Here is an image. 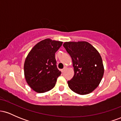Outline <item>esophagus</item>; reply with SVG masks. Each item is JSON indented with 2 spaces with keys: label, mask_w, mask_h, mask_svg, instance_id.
<instances>
[{
  "label": "esophagus",
  "mask_w": 121,
  "mask_h": 121,
  "mask_svg": "<svg viewBox=\"0 0 121 121\" xmlns=\"http://www.w3.org/2000/svg\"><path fill=\"white\" fill-rule=\"evenodd\" d=\"M66 67H64V68L62 69V70H61V72H64L65 71V70H66Z\"/></svg>",
  "instance_id": "obj_1"
}]
</instances>
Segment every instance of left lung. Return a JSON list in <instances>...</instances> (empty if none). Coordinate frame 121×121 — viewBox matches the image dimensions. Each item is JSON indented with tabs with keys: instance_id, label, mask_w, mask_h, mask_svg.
I'll return each instance as SVG.
<instances>
[{
	"instance_id": "8db88e82",
	"label": "left lung",
	"mask_w": 121,
	"mask_h": 121,
	"mask_svg": "<svg viewBox=\"0 0 121 121\" xmlns=\"http://www.w3.org/2000/svg\"><path fill=\"white\" fill-rule=\"evenodd\" d=\"M63 46L71 57L74 76L68 81L69 88L80 95L89 94L100 84L104 73L102 57L86 41H69Z\"/></svg>"
}]
</instances>
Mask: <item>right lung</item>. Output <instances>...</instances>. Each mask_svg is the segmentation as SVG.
Returning a JSON list of instances; mask_svg holds the SVG:
<instances>
[{
    "instance_id": "1",
    "label": "right lung",
    "mask_w": 121,
    "mask_h": 121,
    "mask_svg": "<svg viewBox=\"0 0 121 121\" xmlns=\"http://www.w3.org/2000/svg\"><path fill=\"white\" fill-rule=\"evenodd\" d=\"M62 42L46 39L39 42L28 54L24 64V77L28 85L39 93L55 87L61 72L57 69L55 53Z\"/></svg>"
}]
</instances>
